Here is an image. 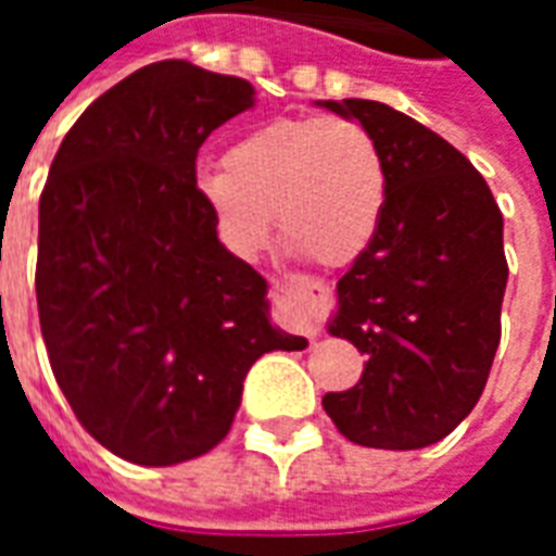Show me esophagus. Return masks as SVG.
<instances>
[{
    "mask_svg": "<svg viewBox=\"0 0 556 556\" xmlns=\"http://www.w3.org/2000/svg\"><path fill=\"white\" fill-rule=\"evenodd\" d=\"M325 286L313 282V279H301V282H291L286 286V315L303 330L306 337H318V303H325Z\"/></svg>",
    "mask_w": 556,
    "mask_h": 556,
    "instance_id": "34e87169",
    "label": "esophagus"
}]
</instances>
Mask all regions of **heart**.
Wrapping results in <instances>:
<instances>
[{
  "instance_id": "heart-1",
  "label": "heart",
  "mask_w": 556,
  "mask_h": 556,
  "mask_svg": "<svg viewBox=\"0 0 556 556\" xmlns=\"http://www.w3.org/2000/svg\"><path fill=\"white\" fill-rule=\"evenodd\" d=\"M199 195L235 253L255 255L279 238L325 267L357 262L387 211L378 139L345 115H291L243 134L223 172L199 178Z\"/></svg>"
}]
</instances>
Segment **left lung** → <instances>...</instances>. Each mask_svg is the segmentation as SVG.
Instances as JSON below:
<instances>
[{
  "label": "left lung",
  "instance_id": "obj_1",
  "mask_svg": "<svg viewBox=\"0 0 556 556\" xmlns=\"http://www.w3.org/2000/svg\"><path fill=\"white\" fill-rule=\"evenodd\" d=\"M381 146L387 211L337 282L330 337L366 354L357 384L321 399L349 441L419 450L446 438L485 390L506 291L503 214L473 163L378 101H318Z\"/></svg>",
  "mask_w": 556,
  "mask_h": 556
}]
</instances>
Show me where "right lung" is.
I'll return each mask as SVG.
<instances>
[{"instance_id": "1", "label": "right lung", "mask_w": 556, "mask_h": 556, "mask_svg": "<svg viewBox=\"0 0 556 556\" xmlns=\"http://www.w3.org/2000/svg\"><path fill=\"white\" fill-rule=\"evenodd\" d=\"M255 103L241 77L184 59L103 91L55 151L38 207V318L83 429L169 467L231 429L243 378L306 339L270 325L267 282L217 238L195 187L211 130Z\"/></svg>"}]
</instances>
